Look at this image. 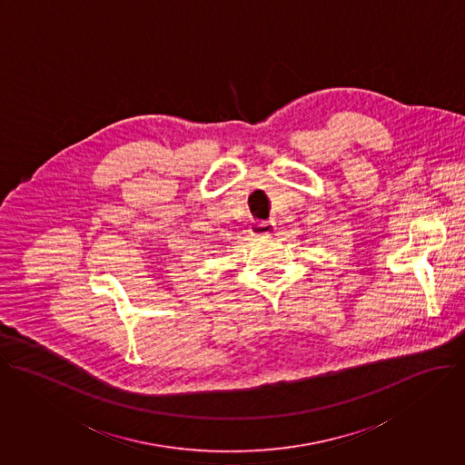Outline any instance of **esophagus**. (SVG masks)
<instances>
[{
    "label": "esophagus",
    "instance_id": "1",
    "mask_svg": "<svg viewBox=\"0 0 465 465\" xmlns=\"http://www.w3.org/2000/svg\"><path fill=\"white\" fill-rule=\"evenodd\" d=\"M275 232V223L273 221H259L252 226V233L255 237H262V235H272Z\"/></svg>",
    "mask_w": 465,
    "mask_h": 465
}]
</instances>
